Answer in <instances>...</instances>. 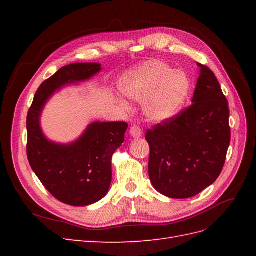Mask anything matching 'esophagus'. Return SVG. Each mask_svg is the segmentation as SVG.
I'll return each mask as SVG.
<instances>
[{
    "label": "esophagus",
    "instance_id": "1",
    "mask_svg": "<svg viewBox=\"0 0 256 256\" xmlns=\"http://www.w3.org/2000/svg\"><path fill=\"white\" fill-rule=\"evenodd\" d=\"M130 136L134 138H141L142 136V129L138 126H132L130 128Z\"/></svg>",
    "mask_w": 256,
    "mask_h": 256
}]
</instances>
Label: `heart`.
I'll list each match as a JSON object with an SVG mask.
<instances>
[{
    "label": "heart",
    "mask_w": 256,
    "mask_h": 256,
    "mask_svg": "<svg viewBox=\"0 0 256 256\" xmlns=\"http://www.w3.org/2000/svg\"><path fill=\"white\" fill-rule=\"evenodd\" d=\"M120 92L134 102H142V111L150 122H171L188 104L192 82L187 72L174 69L159 60H150L122 76ZM118 104L128 109L122 99Z\"/></svg>",
    "instance_id": "heart-1"
}]
</instances>
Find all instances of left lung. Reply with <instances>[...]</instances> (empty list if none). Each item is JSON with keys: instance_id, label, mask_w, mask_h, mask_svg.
I'll return each instance as SVG.
<instances>
[{"instance_id": "8db88e82", "label": "left lung", "mask_w": 256, "mask_h": 256, "mask_svg": "<svg viewBox=\"0 0 256 256\" xmlns=\"http://www.w3.org/2000/svg\"><path fill=\"white\" fill-rule=\"evenodd\" d=\"M192 106L171 122L150 129L148 175L154 188L171 198H188L219 177L230 142L228 102L214 74L198 64Z\"/></svg>"}]
</instances>
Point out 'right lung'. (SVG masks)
Listing matches in <instances>:
<instances>
[{"instance_id": "1", "label": "right lung", "mask_w": 256, "mask_h": 256, "mask_svg": "<svg viewBox=\"0 0 256 256\" xmlns=\"http://www.w3.org/2000/svg\"><path fill=\"white\" fill-rule=\"evenodd\" d=\"M102 64L74 63L62 67L44 81L28 113V159L36 176L62 203L88 206L104 198L112 182V156L125 141L124 122H94L74 141L58 143L44 134L42 114L49 100L63 88L88 81Z\"/></svg>"}]
</instances>
